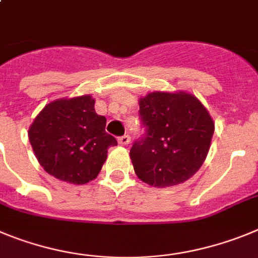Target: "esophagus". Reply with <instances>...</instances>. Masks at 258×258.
<instances>
[{
    "instance_id": "1",
    "label": "esophagus",
    "mask_w": 258,
    "mask_h": 258,
    "mask_svg": "<svg viewBox=\"0 0 258 258\" xmlns=\"http://www.w3.org/2000/svg\"><path fill=\"white\" fill-rule=\"evenodd\" d=\"M130 141H131V138H130L128 135H123V136H120V138L118 139V143L122 146H127L130 144Z\"/></svg>"
}]
</instances>
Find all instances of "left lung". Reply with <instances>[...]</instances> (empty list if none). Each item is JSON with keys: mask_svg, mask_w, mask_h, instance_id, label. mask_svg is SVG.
Listing matches in <instances>:
<instances>
[{"mask_svg": "<svg viewBox=\"0 0 258 258\" xmlns=\"http://www.w3.org/2000/svg\"><path fill=\"white\" fill-rule=\"evenodd\" d=\"M139 105L146 134L130 150L135 173L154 187L182 184L210 152L215 122L207 108L185 91L149 92Z\"/></svg>", "mask_w": 258, "mask_h": 258, "instance_id": "1", "label": "left lung"}]
</instances>
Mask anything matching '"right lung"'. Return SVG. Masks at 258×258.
<instances>
[{"label": "right lung", "mask_w": 258, "mask_h": 258, "mask_svg": "<svg viewBox=\"0 0 258 258\" xmlns=\"http://www.w3.org/2000/svg\"><path fill=\"white\" fill-rule=\"evenodd\" d=\"M106 118L95 112L91 95L48 103L34 118L28 138L48 175L74 185L97 177L117 140L105 132Z\"/></svg>", "instance_id": "add662e5"}]
</instances>
